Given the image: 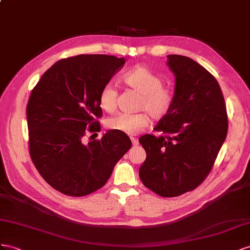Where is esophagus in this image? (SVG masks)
Instances as JSON below:
<instances>
[{"instance_id": "1", "label": "esophagus", "mask_w": 250, "mask_h": 250, "mask_svg": "<svg viewBox=\"0 0 250 250\" xmlns=\"http://www.w3.org/2000/svg\"><path fill=\"white\" fill-rule=\"evenodd\" d=\"M131 141H132V145L135 146H138L139 145V141L137 138H134V137H131Z\"/></svg>"}]
</instances>
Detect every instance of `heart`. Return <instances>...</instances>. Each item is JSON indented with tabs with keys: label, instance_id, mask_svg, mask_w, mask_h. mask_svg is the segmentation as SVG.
Returning a JSON list of instances; mask_svg holds the SVG:
<instances>
[{
	"label": "heart",
	"instance_id": "1",
	"mask_svg": "<svg viewBox=\"0 0 250 250\" xmlns=\"http://www.w3.org/2000/svg\"><path fill=\"white\" fill-rule=\"evenodd\" d=\"M127 87L138 92L141 98L138 109H145L155 119H160L168 113L173 104V93L168 88L163 87L162 78L156 75L146 67H136L123 77ZM117 90L111 83L104 85L99 93L101 108L111 113L116 109ZM147 115L144 112L136 114L120 113L110 117L106 121V126L110 130L117 131L126 135H136L147 125Z\"/></svg>",
	"mask_w": 250,
	"mask_h": 250
}]
</instances>
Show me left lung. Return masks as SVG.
<instances>
[{
  "instance_id": "1",
  "label": "left lung",
  "mask_w": 250,
  "mask_h": 250,
  "mask_svg": "<svg viewBox=\"0 0 250 250\" xmlns=\"http://www.w3.org/2000/svg\"><path fill=\"white\" fill-rule=\"evenodd\" d=\"M173 104L156 131L139 138L146 159L139 168L146 187L161 197L195 189L208 176L227 135L224 97L217 80L188 56L169 54Z\"/></svg>"
}]
</instances>
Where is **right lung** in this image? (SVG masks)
<instances>
[{
  "mask_svg": "<svg viewBox=\"0 0 250 250\" xmlns=\"http://www.w3.org/2000/svg\"><path fill=\"white\" fill-rule=\"evenodd\" d=\"M125 62L104 54L61 60L31 92L26 109L31 159L62 194L82 197L103 188L132 146L126 134L113 130L101 140L83 141L87 131H101L99 93Z\"/></svg>",
  "mask_w": 250,
  "mask_h": 250,
  "instance_id": "obj_1",
  "label": "right lung"
}]
</instances>
